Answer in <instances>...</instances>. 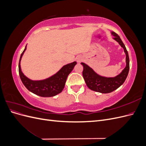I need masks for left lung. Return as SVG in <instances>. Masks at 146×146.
I'll use <instances>...</instances> for the list:
<instances>
[{"mask_svg":"<svg viewBox=\"0 0 146 146\" xmlns=\"http://www.w3.org/2000/svg\"><path fill=\"white\" fill-rule=\"evenodd\" d=\"M111 33L114 36L113 39L114 40L117 41L119 44L123 48L126 55V66L120 74L114 77H104L97 74L93 69L86 64L81 63L83 66V77L87 86L92 91L104 94L110 93L120 87L126 80L130 68L129 54H128L124 44L123 43L117 34L114 32H111Z\"/></svg>","mask_w":146,"mask_h":146,"instance_id":"8db88e82","label":"left lung"}]
</instances>
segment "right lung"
I'll return each instance as SVG.
<instances>
[{"label":"right lung","mask_w":146,"mask_h":146,"mask_svg":"<svg viewBox=\"0 0 146 146\" xmlns=\"http://www.w3.org/2000/svg\"><path fill=\"white\" fill-rule=\"evenodd\" d=\"M26 49L27 46L21 54L19 63V74L24 85L33 94L44 98L54 97L60 93L64 89L69 74L77 64L76 61L63 66L56 74L48 78L40 80H32L25 76L21 68V58Z\"/></svg>","instance_id":"obj_1"}]
</instances>
